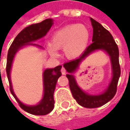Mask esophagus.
<instances>
[{
	"label": "esophagus",
	"instance_id": "esophagus-1",
	"mask_svg": "<svg viewBox=\"0 0 130 130\" xmlns=\"http://www.w3.org/2000/svg\"><path fill=\"white\" fill-rule=\"evenodd\" d=\"M60 72H61L62 74H65L66 73V70H65V69L64 68H61V70H60Z\"/></svg>",
	"mask_w": 130,
	"mask_h": 130
}]
</instances>
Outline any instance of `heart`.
Returning <instances> with one entry per match:
<instances>
[{
    "mask_svg": "<svg viewBox=\"0 0 130 130\" xmlns=\"http://www.w3.org/2000/svg\"><path fill=\"white\" fill-rule=\"evenodd\" d=\"M89 37L90 32L85 26L82 24L69 25L54 32L48 49L53 56H57L56 48H64L65 56L68 58H76L86 50Z\"/></svg>",
    "mask_w": 130,
    "mask_h": 130,
    "instance_id": "obj_1",
    "label": "heart"
}]
</instances>
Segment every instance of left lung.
Listing matches in <instances>:
<instances>
[{
    "label": "left lung",
    "mask_w": 130,
    "mask_h": 130,
    "mask_svg": "<svg viewBox=\"0 0 130 130\" xmlns=\"http://www.w3.org/2000/svg\"><path fill=\"white\" fill-rule=\"evenodd\" d=\"M93 28V42L88 46L81 56L70 62H65L63 67L69 74L66 75L69 81V86L73 98L79 105L86 108H97L107 103L113 98L117 91L118 82L120 76L119 64V50L111 34L104 28L99 22L90 18ZM97 49L106 51L111 57L113 70V78L109 87L105 92L99 96H92L84 93L76 84L72 75L78 67L79 64L86 57Z\"/></svg>",
    "instance_id": "1"
}]
</instances>
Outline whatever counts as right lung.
I'll return each mask as SVG.
<instances>
[{"label":"right lung","mask_w":130,"mask_h":130,"mask_svg":"<svg viewBox=\"0 0 130 130\" xmlns=\"http://www.w3.org/2000/svg\"><path fill=\"white\" fill-rule=\"evenodd\" d=\"M53 25V20L51 19H46L40 23L30 25L29 26L25 28L19 32L15 37L13 42L10 46L8 50L6 65V73L7 79L10 84V90L14 98H15L19 105L25 111L29 113L37 116H44L48 114V113L53 110L54 107V93L58 79L61 76L60 69L61 65L57 66L53 69H46L43 74L44 80V97L40 104L36 106H26L22 104L19 100L18 98L13 92L12 84L10 80V70L12 67L13 58L15 54L18 51L21 46L25 45H37L35 44L31 43L35 40H39L45 35L51 27ZM38 46V45H37Z\"/></svg>","instance_id":"right-lung-1"}]
</instances>
